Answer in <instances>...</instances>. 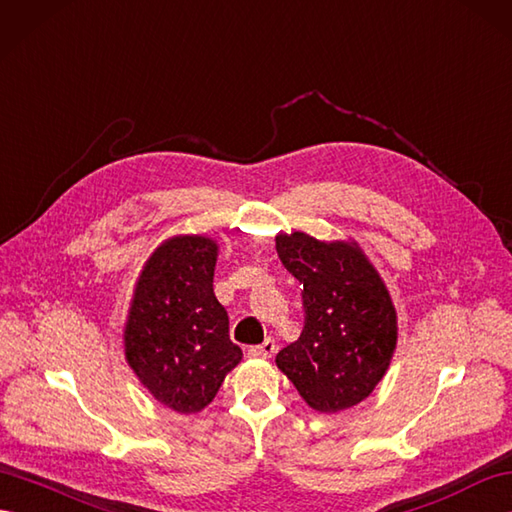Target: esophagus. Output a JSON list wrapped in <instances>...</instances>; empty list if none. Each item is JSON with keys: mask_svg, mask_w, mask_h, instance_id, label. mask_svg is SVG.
Returning a JSON list of instances; mask_svg holds the SVG:
<instances>
[{"mask_svg": "<svg viewBox=\"0 0 512 512\" xmlns=\"http://www.w3.org/2000/svg\"><path fill=\"white\" fill-rule=\"evenodd\" d=\"M278 350V345L273 339H265L260 345L249 347V356H258V358H269L273 352Z\"/></svg>", "mask_w": 512, "mask_h": 512, "instance_id": "obj_1", "label": "esophagus"}]
</instances>
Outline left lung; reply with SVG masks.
<instances>
[{
    "label": "left lung",
    "instance_id": "obj_1",
    "mask_svg": "<svg viewBox=\"0 0 512 512\" xmlns=\"http://www.w3.org/2000/svg\"><path fill=\"white\" fill-rule=\"evenodd\" d=\"M278 256L304 286V328L276 363L319 413L352 408L376 389L397 341L395 308L356 243L280 234Z\"/></svg>",
    "mask_w": 512,
    "mask_h": 512
}]
</instances>
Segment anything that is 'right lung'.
<instances>
[{"label": "right lung", "mask_w": 512, "mask_h": 512, "mask_svg": "<svg viewBox=\"0 0 512 512\" xmlns=\"http://www.w3.org/2000/svg\"><path fill=\"white\" fill-rule=\"evenodd\" d=\"M217 243L176 236L162 243L136 282L126 358L160 404L191 415L213 402L243 352L213 291Z\"/></svg>", "instance_id": "1"}]
</instances>
